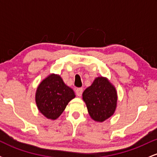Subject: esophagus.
I'll use <instances>...</instances> for the list:
<instances>
[{
    "instance_id": "esophagus-1",
    "label": "esophagus",
    "mask_w": 157,
    "mask_h": 157,
    "mask_svg": "<svg viewBox=\"0 0 157 157\" xmlns=\"http://www.w3.org/2000/svg\"><path fill=\"white\" fill-rule=\"evenodd\" d=\"M82 94V88H79V89H76V94L78 97H80Z\"/></svg>"
}]
</instances>
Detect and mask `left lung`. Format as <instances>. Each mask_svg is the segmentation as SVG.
I'll return each instance as SVG.
<instances>
[{
	"label": "left lung",
	"mask_w": 157,
	"mask_h": 157,
	"mask_svg": "<svg viewBox=\"0 0 157 157\" xmlns=\"http://www.w3.org/2000/svg\"><path fill=\"white\" fill-rule=\"evenodd\" d=\"M82 100L91 119L102 122L114 113L117 105V92L109 79L98 77L83 91Z\"/></svg>",
	"instance_id": "8db88e82"
}]
</instances>
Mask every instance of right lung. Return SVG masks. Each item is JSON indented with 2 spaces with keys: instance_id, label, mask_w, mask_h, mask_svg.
Instances as JSON below:
<instances>
[{
  "instance_id": "obj_1",
  "label": "right lung",
  "mask_w": 157,
  "mask_h": 157,
  "mask_svg": "<svg viewBox=\"0 0 157 157\" xmlns=\"http://www.w3.org/2000/svg\"><path fill=\"white\" fill-rule=\"evenodd\" d=\"M75 97L73 89L64 83L60 75L51 74L37 86L35 102L40 112L47 119L55 120Z\"/></svg>"
}]
</instances>
